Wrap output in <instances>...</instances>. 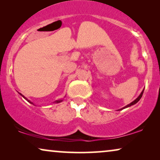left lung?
Here are the masks:
<instances>
[{"mask_svg":"<svg viewBox=\"0 0 160 160\" xmlns=\"http://www.w3.org/2000/svg\"><path fill=\"white\" fill-rule=\"evenodd\" d=\"M143 91H144V89H143V91L141 92V95H140L136 99H135L134 101H132V102H130V104H128V106H124V107H123V108H121V109H119V110H122V109H124V108H128V107H130V106H132V105H134V104H135V103H137L140 100V99H141V97H142V95H143Z\"/></svg>","mask_w":160,"mask_h":160,"instance_id":"left-lung-1","label":"left lung"}]
</instances>
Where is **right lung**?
I'll list each match as a JSON object with an SVG mask.
<instances>
[{"label": "right lung", "mask_w": 160, "mask_h": 160, "mask_svg": "<svg viewBox=\"0 0 160 160\" xmlns=\"http://www.w3.org/2000/svg\"><path fill=\"white\" fill-rule=\"evenodd\" d=\"M19 95H22V97H23L24 98H25V99L26 100H28V102H30V103H31V104H33V103H32V102H30L29 100H28V99H27V98H26L25 97V96H24V95H22V94H21V93H19ZM62 100H56V101H55V102H56V103H59V102H62Z\"/></svg>", "instance_id": "obj_1"}]
</instances>
